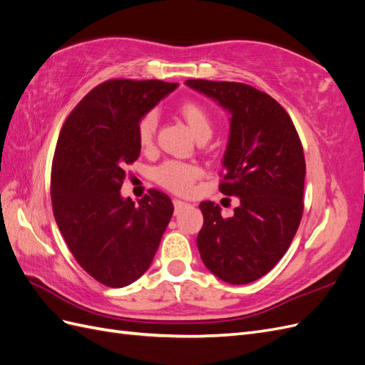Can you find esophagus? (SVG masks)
Instances as JSON below:
<instances>
[{
	"label": "esophagus",
	"mask_w": 365,
	"mask_h": 365,
	"mask_svg": "<svg viewBox=\"0 0 365 365\" xmlns=\"http://www.w3.org/2000/svg\"><path fill=\"white\" fill-rule=\"evenodd\" d=\"M173 205H175V213H176V215H178V213L181 212V210L190 207V204L182 202V201H180V200H175V201H173Z\"/></svg>",
	"instance_id": "1"
}]
</instances>
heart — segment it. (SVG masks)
Segmentation results:
<instances>
[{
  "instance_id": "heart-1",
  "label": "heart",
  "mask_w": 365,
  "mask_h": 365,
  "mask_svg": "<svg viewBox=\"0 0 365 365\" xmlns=\"http://www.w3.org/2000/svg\"><path fill=\"white\" fill-rule=\"evenodd\" d=\"M180 115L192 130V134L200 138H208L213 132V121L207 109L197 102H184L180 109ZM157 117L152 113L143 115L137 126V138L141 148H149L155 137ZM201 170L195 164L180 161H168L155 170L157 181L175 193H187L193 182L200 178Z\"/></svg>"
}]
</instances>
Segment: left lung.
<instances>
[{"mask_svg":"<svg viewBox=\"0 0 365 365\" xmlns=\"http://www.w3.org/2000/svg\"><path fill=\"white\" fill-rule=\"evenodd\" d=\"M192 90L230 114V137L219 190L240 205L222 217L200 204L204 225L196 244L205 267L231 284L263 277L288 251L303 215L306 163L291 117L267 93L239 82L190 79Z\"/></svg>","mask_w":365,"mask_h":365,"instance_id":"left-lung-1","label":"left lung"}]
</instances>
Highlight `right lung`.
<instances>
[{
  "label": "right lung",
  "instance_id": "obj_1",
  "mask_svg": "<svg viewBox=\"0 0 365 365\" xmlns=\"http://www.w3.org/2000/svg\"><path fill=\"white\" fill-rule=\"evenodd\" d=\"M178 83L114 79L96 86L61 129L51 168V204L77 263L109 288L145 274L173 215L170 197L149 190L135 204L120 195L140 157L137 126Z\"/></svg>",
  "mask_w": 365,
  "mask_h": 365
}]
</instances>
